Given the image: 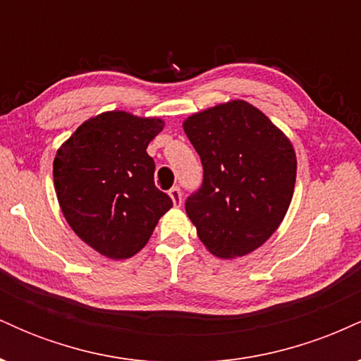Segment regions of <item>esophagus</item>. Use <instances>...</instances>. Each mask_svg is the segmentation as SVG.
<instances>
[{
	"mask_svg": "<svg viewBox=\"0 0 361 361\" xmlns=\"http://www.w3.org/2000/svg\"><path fill=\"white\" fill-rule=\"evenodd\" d=\"M168 193H169V197H171L175 207H181V202H183V198H181V190L178 188V186H173Z\"/></svg>",
	"mask_w": 361,
	"mask_h": 361,
	"instance_id": "34e87169",
	"label": "esophagus"
}]
</instances>
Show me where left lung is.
Masks as SVG:
<instances>
[{"label": "left lung", "instance_id": "left-lung-1", "mask_svg": "<svg viewBox=\"0 0 361 361\" xmlns=\"http://www.w3.org/2000/svg\"><path fill=\"white\" fill-rule=\"evenodd\" d=\"M183 130L204 166L202 188L185 204L198 238L219 258L250 255L279 229L292 202V142L244 100L192 114Z\"/></svg>", "mask_w": 361, "mask_h": 361}]
</instances>
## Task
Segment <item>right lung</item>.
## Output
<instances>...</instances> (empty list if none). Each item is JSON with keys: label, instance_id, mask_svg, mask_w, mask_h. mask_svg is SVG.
I'll return each instance as SVG.
<instances>
[{"label": "right lung", "instance_id": "obj_1", "mask_svg": "<svg viewBox=\"0 0 361 361\" xmlns=\"http://www.w3.org/2000/svg\"><path fill=\"white\" fill-rule=\"evenodd\" d=\"M163 127L157 117L103 111L57 149L54 186L62 214L78 238L106 258L137 255L173 207L156 188L146 151Z\"/></svg>", "mask_w": 361, "mask_h": 361}]
</instances>
